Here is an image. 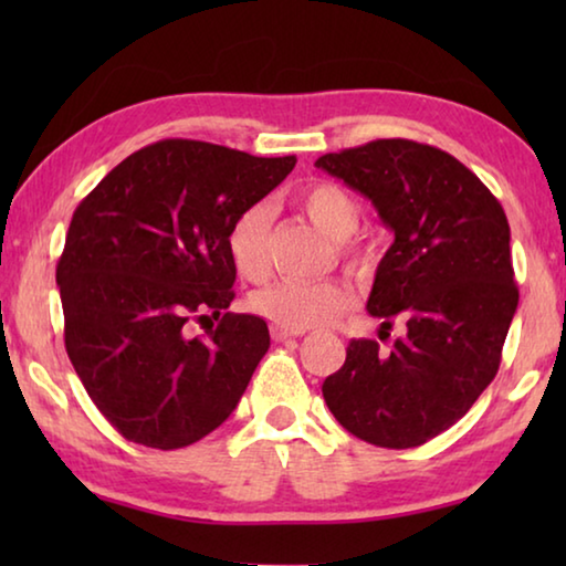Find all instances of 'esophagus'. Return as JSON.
Instances as JSON below:
<instances>
[{
  "instance_id": "34e87169",
  "label": "esophagus",
  "mask_w": 566,
  "mask_h": 566,
  "mask_svg": "<svg viewBox=\"0 0 566 566\" xmlns=\"http://www.w3.org/2000/svg\"><path fill=\"white\" fill-rule=\"evenodd\" d=\"M302 332H296V329H286V327H272V339L274 342H286V339H292V337H300Z\"/></svg>"
}]
</instances>
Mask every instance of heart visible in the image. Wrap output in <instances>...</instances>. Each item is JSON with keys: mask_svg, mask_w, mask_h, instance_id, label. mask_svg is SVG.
<instances>
[{"mask_svg": "<svg viewBox=\"0 0 566 566\" xmlns=\"http://www.w3.org/2000/svg\"><path fill=\"white\" fill-rule=\"evenodd\" d=\"M296 202L314 224L334 239H347L357 232L361 207L357 197L334 181H312L306 185ZM270 229L272 214L264 205H252L237 219L227 232L229 260L239 276L249 282H260L270 272ZM344 249L357 256V249L344 242ZM354 296L339 282H274L252 296V306L264 319L286 329H312L329 324L352 306Z\"/></svg>", "mask_w": 566, "mask_h": 566, "instance_id": "obj_1", "label": "heart"}]
</instances>
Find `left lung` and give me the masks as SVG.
Wrapping results in <instances>:
<instances>
[{
  "label": "left lung",
  "instance_id": "1",
  "mask_svg": "<svg viewBox=\"0 0 566 566\" xmlns=\"http://www.w3.org/2000/svg\"><path fill=\"white\" fill-rule=\"evenodd\" d=\"M314 167L367 197L395 234L367 310L381 327L395 317L407 327L389 352L352 339L324 401L364 442L419 447L462 419L500 369L520 304L510 222L474 171L411 139H377Z\"/></svg>",
  "mask_w": 566,
  "mask_h": 566
}]
</instances>
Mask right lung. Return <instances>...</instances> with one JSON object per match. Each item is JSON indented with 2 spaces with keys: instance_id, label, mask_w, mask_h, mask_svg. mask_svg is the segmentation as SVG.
<instances>
[{
  "instance_id": "obj_1",
  "label": "right lung",
  "mask_w": 566,
  "mask_h": 566,
  "mask_svg": "<svg viewBox=\"0 0 566 566\" xmlns=\"http://www.w3.org/2000/svg\"><path fill=\"white\" fill-rule=\"evenodd\" d=\"M296 157L165 139L119 161L74 209L56 264L66 354L129 442L195 444L237 409L270 329L227 312L237 270L227 232ZM219 318L205 338L188 324Z\"/></svg>"
}]
</instances>
